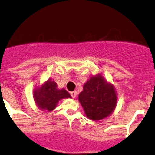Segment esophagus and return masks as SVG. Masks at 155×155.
<instances>
[{
	"instance_id": "obj_1",
	"label": "esophagus",
	"mask_w": 155,
	"mask_h": 155,
	"mask_svg": "<svg viewBox=\"0 0 155 155\" xmlns=\"http://www.w3.org/2000/svg\"><path fill=\"white\" fill-rule=\"evenodd\" d=\"M70 94H71V97H73V98H75V97H76V95H77V92H76V91L71 92Z\"/></svg>"
}]
</instances>
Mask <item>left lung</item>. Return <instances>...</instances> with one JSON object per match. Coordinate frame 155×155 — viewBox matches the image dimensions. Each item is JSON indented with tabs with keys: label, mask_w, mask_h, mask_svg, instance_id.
Here are the masks:
<instances>
[{
	"label": "left lung",
	"mask_w": 155,
	"mask_h": 155,
	"mask_svg": "<svg viewBox=\"0 0 155 155\" xmlns=\"http://www.w3.org/2000/svg\"><path fill=\"white\" fill-rule=\"evenodd\" d=\"M79 101L85 114L90 120L98 121L109 117L117 106L114 87L101 74L90 77L84 84Z\"/></svg>",
	"instance_id": "obj_1"
}]
</instances>
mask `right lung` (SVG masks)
Returning a JSON list of instances; mask_svg holds the SVG:
<instances>
[{
    "label": "right lung",
    "instance_id": "obj_1",
    "mask_svg": "<svg viewBox=\"0 0 155 155\" xmlns=\"http://www.w3.org/2000/svg\"><path fill=\"white\" fill-rule=\"evenodd\" d=\"M71 97V96L65 89H58L57 83L51 79L37 87L33 92V98L38 108L49 112L56 108L60 100Z\"/></svg>",
    "mask_w": 155,
    "mask_h": 155
}]
</instances>
